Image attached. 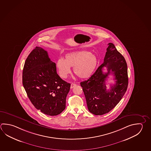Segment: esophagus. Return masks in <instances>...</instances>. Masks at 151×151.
<instances>
[{
	"mask_svg": "<svg viewBox=\"0 0 151 151\" xmlns=\"http://www.w3.org/2000/svg\"><path fill=\"white\" fill-rule=\"evenodd\" d=\"M76 86V84H75V83H71V86H70V88H73L74 86Z\"/></svg>",
	"mask_w": 151,
	"mask_h": 151,
	"instance_id": "obj_1",
	"label": "esophagus"
}]
</instances>
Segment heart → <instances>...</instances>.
I'll list each match as a JSON object with an SVG mask.
<instances>
[{"instance_id":"heart-1","label":"heart","mask_w":151,"mask_h":151,"mask_svg":"<svg viewBox=\"0 0 151 151\" xmlns=\"http://www.w3.org/2000/svg\"><path fill=\"white\" fill-rule=\"evenodd\" d=\"M98 59L94 54L86 51H79L67 53L64 59L60 58L56 62V68L60 77L65 78L74 67L75 74L81 78L91 76L98 65Z\"/></svg>"}]
</instances>
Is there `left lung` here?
Returning <instances> with one entry per match:
<instances>
[{
  "label": "left lung",
  "instance_id": "8db88e82",
  "mask_svg": "<svg viewBox=\"0 0 151 151\" xmlns=\"http://www.w3.org/2000/svg\"><path fill=\"white\" fill-rule=\"evenodd\" d=\"M107 68L108 72H103ZM113 74L116 83L108 90L105 81ZM88 111L96 115H102L111 111L125 94L128 85L127 64L124 58L117 51L113 43H109L104 61L87 81L81 82Z\"/></svg>",
  "mask_w": 151,
  "mask_h": 151
}]
</instances>
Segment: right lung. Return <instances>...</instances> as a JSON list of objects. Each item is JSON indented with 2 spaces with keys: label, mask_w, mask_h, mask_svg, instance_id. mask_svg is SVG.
Wrapping results in <instances>:
<instances>
[{
  "label": "right lung",
  "mask_w": 151,
  "mask_h": 151,
  "mask_svg": "<svg viewBox=\"0 0 151 151\" xmlns=\"http://www.w3.org/2000/svg\"><path fill=\"white\" fill-rule=\"evenodd\" d=\"M22 74L24 88L35 108L50 116L63 112L70 84L58 75L47 52L36 46L27 57Z\"/></svg>",
  "instance_id": "obj_1"
}]
</instances>
